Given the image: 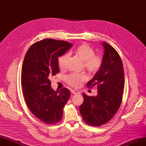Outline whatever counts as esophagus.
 Masks as SVG:
<instances>
[{
	"mask_svg": "<svg viewBox=\"0 0 146 146\" xmlns=\"http://www.w3.org/2000/svg\"><path fill=\"white\" fill-rule=\"evenodd\" d=\"M71 92H72L73 94H80V92H79L78 90H71Z\"/></svg>",
	"mask_w": 146,
	"mask_h": 146,
	"instance_id": "obj_1",
	"label": "esophagus"
}]
</instances>
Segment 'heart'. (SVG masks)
Listing matches in <instances>:
<instances>
[{
  "mask_svg": "<svg viewBox=\"0 0 146 146\" xmlns=\"http://www.w3.org/2000/svg\"><path fill=\"white\" fill-rule=\"evenodd\" d=\"M74 53L84 62V66L88 71L96 74L99 71L103 64L101 56L95 55L94 50L86 43L78 45L74 50ZM69 59L68 54H64L58 59V66L60 69H64ZM88 77L85 74H71L67 77L69 85L75 88L80 86L83 82L87 80Z\"/></svg>",
  "mask_w": 146,
  "mask_h": 146,
  "instance_id": "obj_1",
  "label": "heart"
}]
</instances>
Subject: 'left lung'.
I'll return each instance as SVG.
<instances>
[{
	"mask_svg": "<svg viewBox=\"0 0 146 146\" xmlns=\"http://www.w3.org/2000/svg\"><path fill=\"white\" fill-rule=\"evenodd\" d=\"M104 48L103 64L87 86H98V95L83 93V102L79 110L88 125L100 126L107 123L117 111L122 102L124 87V72L122 60L117 51L108 43H102Z\"/></svg>",
	"mask_w": 146,
	"mask_h": 146,
	"instance_id": "8db88e82",
	"label": "left lung"
}]
</instances>
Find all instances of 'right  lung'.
<instances>
[{
  "mask_svg": "<svg viewBox=\"0 0 146 146\" xmlns=\"http://www.w3.org/2000/svg\"><path fill=\"white\" fill-rule=\"evenodd\" d=\"M72 45L64 41L46 39L34 43L25 55L22 68L21 84L29 109L47 124L59 122L70 97V91L51 87L50 78L59 73L58 57Z\"/></svg>",
  "mask_w": 146,
  "mask_h": 146,
  "instance_id": "right-lung-1",
  "label": "right lung"
}]
</instances>
